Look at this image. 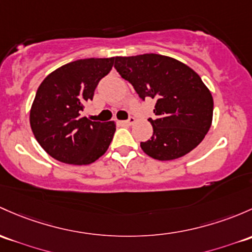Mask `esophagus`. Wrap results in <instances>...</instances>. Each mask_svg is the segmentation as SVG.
I'll return each mask as SVG.
<instances>
[{
    "instance_id": "obj_1",
    "label": "esophagus",
    "mask_w": 252,
    "mask_h": 252,
    "mask_svg": "<svg viewBox=\"0 0 252 252\" xmlns=\"http://www.w3.org/2000/svg\"><path fill=\"white\" fill-rule=\"evenodd\" d=\"M121 123L123 124V126H131V124L135 123V118L134 117H129L128 121H123V122H121Z\"/></svg>"
}]
</instances>
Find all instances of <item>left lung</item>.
<instances>
[{
  "label": "left lung",
  "mask_w": 252,
  "mask_h": 252,
  "mask_svg": "<svg viewBox=\"0 0 252 252\" xmlns=\"http://www.w3.org/2000/svg\"><path fill=\"white\" fill-rule=\"evenodd\" d=\"M115 67L142 100L156 99L153 135L142 151L158 160H173L195 148L213 122L214 100L194 70L160 54L116 57Z\"/></svg>",
  "instance_id": "1"
}]
</instances>
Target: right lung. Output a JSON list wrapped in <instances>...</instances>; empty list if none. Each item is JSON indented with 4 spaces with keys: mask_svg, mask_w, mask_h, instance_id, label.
<instances>
[{
    "mask_svg": "<svg viewBox=\"0 0 252 252\" xmlns=\"http://www.w3.org/2000/svg\"><path fill=\"white\" fill-rule=\"evenodd\" d=\"M116 58L79 59L49 73L37 89L30 126L41 147L54 159L73 165L94 163L105 155L116 131L115 122H92L82 116L97 83Z\"/></svg>",
    "mask_w": 252,
    "mask_h": 252,
    "instance_id": "add662e5",
    "label": "right lung"
}]
</instances>
